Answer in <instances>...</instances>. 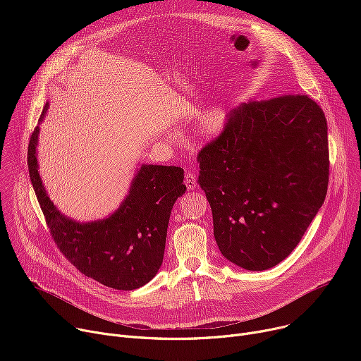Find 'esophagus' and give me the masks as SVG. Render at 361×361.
<instances>
[{"instance_id":"esophagus-1","label":"esophagus","mask_w":361,"mask_h":361,"mask_svg":"<svg viewBox=\"0 0 361 361\" xmlns=\"http://www.w3.org/2000/svg\"><path fill=\"white\" fill-rule=\"evenodd\" d=\"M185 185L188 190H195L197 187V180H195V176L192 171H187L185 173Z\"/></svg>"}]
</instances>
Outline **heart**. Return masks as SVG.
Here are the masks:
<instances>
[{
	"label": "heart",
	"instance_id": "heart-1",
	"mask_svg": "<svg viewBox=\"0 0 361 361\" xmlns=\"http://www.w3.org/2000/svg\"><path fill=\"white\" fill-rule=\"evenodd\" d=\"M227 120H228L227 109L223 106H216V107H212L201 117L198 128L204 137L214 138L223 133L227 124Z\"/></svg>",
	"mask_w": 361,
	"mask_h": 361
}]
</instances>
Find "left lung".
<instances>
[{"mask_svg": "<svg viewBox=\"0 0 361 361\" xmlns=\"http://www.w3.org/2000/svg\"><path fill=\"white\" fill-rule=\"evenodd\" d=\"M197 160L221 254L263 271L295 248L324 202L327 121L307 95L243 102Z\"/></svg>", "mask_w": 361, "mask_h": 361, "instance_id": "obj_1", "label": "left lung"}]
</instances>
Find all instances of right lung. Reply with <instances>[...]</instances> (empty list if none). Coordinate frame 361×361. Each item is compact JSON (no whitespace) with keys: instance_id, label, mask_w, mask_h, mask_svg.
<instances>
[{"instance_id":"add662e5","label":"right lung","mask_w":361,"mask_h":361,"mask_svg":"<svg viewBox=\"0 0 361 361\" xmlns=\"http://www.w3.org/2000/svg\"><path fill=\"white\" fill-rule=\"evenodd\" d=\"M48 110H42L39 123ZM39 127L28 144V171L45 221L60 251L84 276L116 290H135L161 267L173 205L187 187L184 170L142 164L120 207L107 219L80 223L49 200L38 171Z\"/></svg>"}]
</instances>
